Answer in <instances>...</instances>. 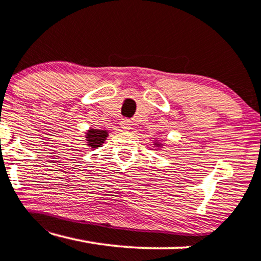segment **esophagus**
Listing matches in <instances>:
<instances>
[{
    "label": "esophagus",
    "mask_w": 261,
    "mask_h": 261,
    "mask_svg": "<svg viewBox=\"0 0 261 261\" xmlns=\"http://www.w3.org/2000/svg\"><path fill=\"white\" fill-rule=\"evenodd\" d=\"M121 128H122L123 130H126V132H128V130H130L132 129V122L129 120H122L121 121Z\"/></svg>",
    "instance_id": "34e87169"
}]
</instances>
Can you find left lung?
Here are the masks:
<instances>
[{"instance_id": "8db88e82", "label": "left lung", "mask_w": 261, "mask_h": 261, "mask_svg": "<svg viewBox=\"0 0 261 261\" xmlns=\"http://www.w3.org/2000/svg\"><path fill=\"white\" fill-rule=\"evenodd\" d=\"M153 146H154V147L156 148V149H162L163 147H164V144H162V142H160L158 139H154V141H153Z\"/></svg>"}]
</instances>
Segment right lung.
I'll list each match as a JSON object with an SVG mask.
<instances>
[{"label":"right lung","mask_w":261,"mask_h":261,"mask_svg":"<svg viewBox=\"0 0 261 261\" xmlns=\"http://www.w3.org/2000/svg\"><path fill=\"white\" fill-rule=\"evenodd\" d=\"M108 130L97 129V128H89L85 132V141H87V146L90 149H96L98 147H102L105 141L108 138Z\"/></svg>","instance_id":"add662e5"}]
</instances>
